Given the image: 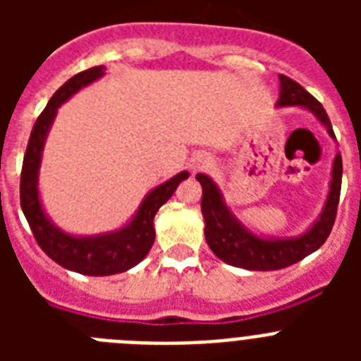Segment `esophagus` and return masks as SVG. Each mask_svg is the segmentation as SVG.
Masks as SVG:
<instances>
[{"label": "esophagus", "instance_id": "obj_1", "mask_svg": "<svg viewBox=\"0 0 361 361\" xmlns=\"http://www.w3.org/2000/svg\"><path fill=\"white\" fill-rule=\"evenodd\" d=\"M213 166V159L209 157L208 153H197L190 161V170L191 173H199V171H208Z\"/></svg>", "mask_w": 361, "mask_h": 361}]
</instances>
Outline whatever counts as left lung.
I'll return each mask as SVG.
<instances>
[{
  "mask_svg": "<svg viewBox=\"0 0 361 361\" xmlns=\"http://www.w3.org/2000/svg\"><path fill=\"white\" fill-rule=\"evenodd\" d=\"M279 79L280 97L276 101V108L300 106L311 111L324 124L327 133L336 139L329 117L317 99L288 75L280 73ZM342 155L336 153L331 171L329 193L322 213L304 233L295 237H262L247 229L229 209L215 180L208 175L199 173L195 178L202 186L200 208L206 224L204 226L206 242L222 262L242 269L276 271L300 262L307 255L314 253L329 237L336 219L338 200L342 190Z\"/></svg>",
  "mask_w": 361,
  "mask_h": 361,
  "instance_id": "left-lung-1",
  "label": "left lung"
}]
</instances>
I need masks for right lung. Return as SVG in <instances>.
I'll use <instances>...</instances> for the list:
<instances>
[{"instance_id":"obj_1","label":"right lung","mask_w":361,"mask_h":361,"mask_svg":"<svg viewBox=\"0 0 361 361\" xmlns=\"http://www.w3.org/2000/svg\"><path fill=\"white\" fill-rule=\"evenodd\" d=\"M103 75L104 66H94L79 72L50 97L49 104L41 111L32 128L23 159L21 184H19L21 209L41 250L65 269L88 276L117 275L141 262L155 240L153 219L157 215L159 208L173 195L178 184L190 177L188 171H180L170 180L153 188L142 199L141 206L130 222L116 231L99 233V235H72L54 224L52 219L43 209L39 199V168L44 141L57 116V108L66 103L73 94H78L81 88L92 85Z\"/></svg>"}]
</instances>
